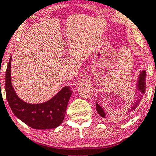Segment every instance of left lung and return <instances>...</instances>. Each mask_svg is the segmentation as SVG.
<instances>
[{
	"label": "left lung",
	"mask_w": 156,
	"mask_h": 156,
	"mask_svg": "<svg viewBox=\"0 0 156 156\" xmlns=\"http://www.w3.org/2000/svg\"><path fill=\"white\" fill-rule=\"evenodd\" d=\"M136 89H137V91H140L139 93V99H137V100L135 102L134 104V105L132 107V108L130 109V110H134L135 108H136L137 105L139 104V102H140V99H142V96L143 94H144V91H145V89H146V71L143 70L139 75L138 77V80H137V83H136ZM96 109L97 111L98 112V114L101 117H102L103 119H106V114L105 112L104 111V110L102 108L98 103H96Z\"/></svg>",
	"instance_id": "8db88e82"
}]
</instances>
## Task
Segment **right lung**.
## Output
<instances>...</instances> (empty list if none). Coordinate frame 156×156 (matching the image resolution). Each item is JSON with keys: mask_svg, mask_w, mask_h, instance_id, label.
<instances>
[{"mask_svg": "<svg viewBox=\"0 0 156 156\" xmlns=\"http://www.w3.org/2000/svg\"><path fill=\"white\" fill-rule=\"evenodd\" d=\"M12 57L5 71V94L12 112L19 119L35 129L57 128L65 119V112L73 91L70 86H65L47 102L30 104L19 98L11 79Z\"/></svg>", "mask_w": 156, "mask_h": 156, "instance_id": "add662e5", "label": "right lung"}]
</instances>
